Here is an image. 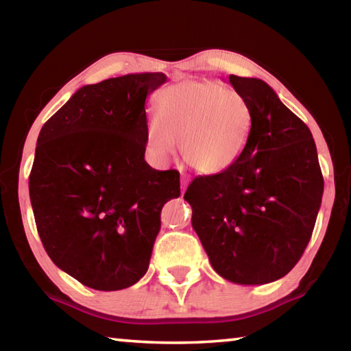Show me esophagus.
I'll return each instance as SVG.
<instances>
[{"instance_id":"obj_1","label":"esophagus","mask_w":351,"mask_h":351,"mask_svg":"<svg viewBox=\"0 0 351 351\" xmlns=\"http://www.w3.org/2000/svg\"><path fill=\"white\" fill-rule=\"evenodd\" d=\"M187 186H189V178H186V176H182V180H181V192L184 193L186 192V189H187Z\"/></svg>"}]
</instances>
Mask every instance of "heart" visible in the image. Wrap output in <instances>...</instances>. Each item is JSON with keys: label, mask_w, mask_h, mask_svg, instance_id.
I'll list each match as a JSON object with an SVG mask.
<instances>
[{"label": "heart", "mask_w": 351, "mask_h": 351, "mask_svg": "<svg viewBox=\"0 0 351 351\" xmlns=\"http://www.w3.org/2000/svg\"><path fill=\"white\" fill-rule=\"evenodd\" d=\"M252 112L232 88L209 80H186L165 88L148 119L145 145L156 162H165L181 142L189 165L219 175L240 161L251 141Z\"/></svg>", "instance_id": "obj_1"}]
</instances>
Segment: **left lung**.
<instances>
[{
  "label": "left lung",
  "mask_w": 351,
  "mask_h": 351,
  "mask_svg": "<svg viewBox=\"0 0 351 351\" xmlns=\"http://www.w3.org/2000/svg\"><path fill=\"white\" fill-rule=\"evenodd\" d=\"M252 112L245 154L219 175L197 176L184 199L212 268L239 285L288 274L311 239L324 178L313 134L268 83L229 75Z\"/></svg>",
  "instance_id": "1"
}]
</instances>
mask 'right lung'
I'll return each instance as SVG.
<instances>
[{"label":"right lung","mask_w":351,"mask_h":351,"mask_svg":"<svg viewBox=\"0 0 351 351\" xmlns=\"http://www.w3.org/2000/svg\"><path fill=\"white\" fill-rule=\"evenodd\" d=\"M162 73L127 74L82 86L37 139L29 197L51 260L99 291L139 282L161 229V210L181 195L176 170L145 162V99Z\"/></svg>","instance_id":"right-lung-1"}]
</instances>
